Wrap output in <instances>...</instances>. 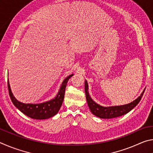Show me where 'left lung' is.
Returning <instances> with one entry per match:
<instances>
[{"instance_id":"obj_1","label":"left lung","mask_w":153,"mask_h":153,"mask_svg":"<svg viewBox=\"0 0 153 153\" xmlns=\"http://www.w3.org/2000/svg\"><path fill=\"white\" fill-rule=\"evenodd\" d=\"M144 90H144V91L138 98H137L135 100L129 104L120 106H113V107H102V106L96 103L90 97L88 93V85L87 81H85V92H86V100L88 107L92 114L101 119L115 118L128 113L131 110H132L140 101Z\"/></svg>"}]
</instances>
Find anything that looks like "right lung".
Segmentation results:
<instances>
[{
	"label": "right lung",
	"mask_w": 153,
	"mask_h": 153,
	"mask_svg": "<svg viewBox=\"0 0 153 153\" xmlns=\"http://www.w3.org/2000/svg\"><path fill=\"white\" fill-rule=\"evenodd\" d=\"M73 76L74 74H71L63 80L60 89L59 90L58 94L55 98L49 100V101L40 103V104H25V103L18 101L13 94L8 80L7 85H8L10 98H11V101L15 107L20 111H22L23 113L25 114V115H27V117L34 119V120L48 119L53 117L59 112L63 101L67 83L69 78Z\"/></svg>",
	"instance_id": "right-lung-1"
}]
</instances>
